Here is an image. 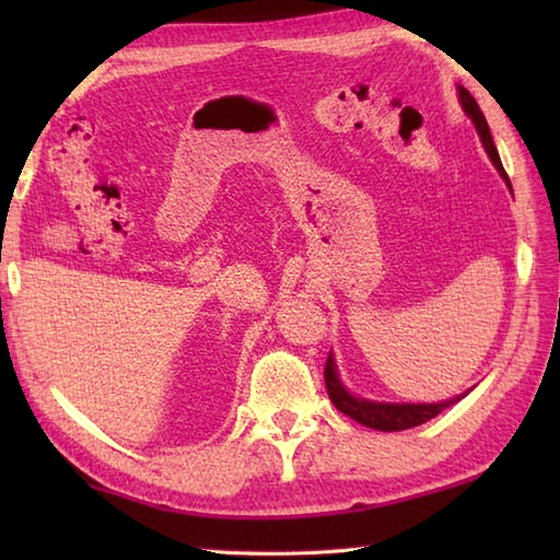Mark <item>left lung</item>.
<instances>
[{
	"mask_svg": "<svg viewBox=\"0 0 560 560\" xmlns=\"http://www.w3.org/2000/svg\"><path fill=\"white\" fill-rule=\"evenodd\" d=\"M457 98H459L462 110L467 113V117L474 122V127H477V135L481 139L486 153H489L491 163L495 165V171L501 173L505 185L510 187V177L503 168L501 156H498V149L493 144L489 122H486L479 103L474 101L471 93L464 86H457ZM510 192H513V187H510ZM325 385H327L331 404H335V407L341 413H347L349 419L359 421L365 428H375V431H387V433L389 431H407V428L431 421V419H435L440 411H445L447 407H452V404L459 401L464 395H467V392H464V395H457V397H452L447 401H438V404H397V401H371V399L353 397L351 392L343 387V383H341V377L337 373L335 355H331V351L327 355V365H325Z\"/></svg>",
	"mask_w": 560,
	"mask_h": 560,
	"instance_id": "1",
	"label": "left lung"
}]
</instances>
